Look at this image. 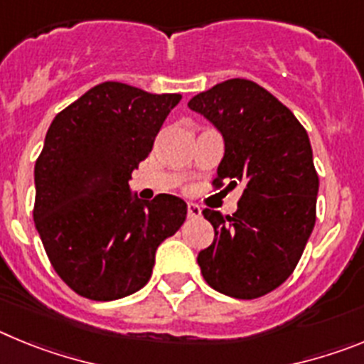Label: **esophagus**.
<instances>
[{"label": "esophagus", "mask_w": 364, "mask_h": 364, "mask_svg": "<svg viewBox=\"0 0 364 364\" xmlns=\"http://www.w3.org/2000/svg\"><path fill=\"white\" fill-rule=\"evenodd\" d=\"M202 215V210L197 204H188V217L189 218H198Z\"/></svg>", "instance_id": "obj_1"}]
</instances>
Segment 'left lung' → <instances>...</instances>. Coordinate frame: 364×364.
Here are the masks:
<instances>
[{
    "mask_svg": "<svg viewBox=\"0 0 364 364\" xmlns=\"http://www.w3.org/2000/svg\"><path fill=\"white\" fill-rule=\"evenodd\" d=\"M224 140L215 184L244 186L233 215L204 210L215 239L198 253L205 282L235 299H257L281 286L315 226L319 176L308 133L294 112L255 82L226 80L193 96Z\"/></svg>",
    "mask_w": 364,
    "mask_h": 364,
    "instance_id": "obj_1",
    "label": "left lung"
}]
</instances>
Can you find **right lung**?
I'll list each match as a JSON object with an SVG mask.
<instances>
[{
    "mask_svg": "<svg viewBox=\"0 0 364 364\" xmlns=\"http://www.w3.org/2000/svg\"><path fill=\"white\" fill-rule=\"evenodd\" d=\"M180 98L104 82L47 131L34 167V224L53 268L82 297L114 301L144 288L156 247L184 224L182 198L140 200L129 188Z\"/></svg>",
    "mask_w": 364,
    "mask_h": 364,
    "instance_id": "right-lung-1",
    "label": "right lung"
}]
</instances>
